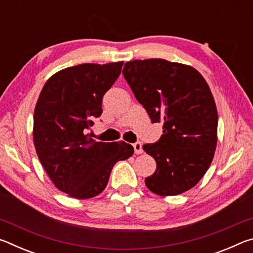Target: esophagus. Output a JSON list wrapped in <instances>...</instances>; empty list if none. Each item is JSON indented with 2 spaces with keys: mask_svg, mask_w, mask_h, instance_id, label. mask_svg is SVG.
<instances>
[{
  "mask_svg": "<svg viewBox=\"0 0 253 253\" xmlns=\"http://www.w3.org/2000/svg\"><path fill=\"white\" fill-rule=\"evenodd\" d=\"M132 146H134V151L136 154H142L143 151V145L140 142H136L135 144H132Z\"/></svg>",
  "mask_w": 253,
  "mask_h": 253,
  "instance_id": "1",
  "label": "esophagus"
}]
</instances>
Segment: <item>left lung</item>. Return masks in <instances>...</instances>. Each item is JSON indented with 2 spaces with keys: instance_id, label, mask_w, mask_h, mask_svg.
<instances>
[{
  "instance_id": "1",
  "label": "left lung",
  "mask_w": 253,
  "mask_h": 253,
  "mask_svg": "<svg viewBox=\"0 0 253 253\" xmlns=\"http://www.w3.org/2000/svg\"><path fill=\"white\" fill-rule=\"evenodd\" d=\"M123 75L152 123H163L160 140L143 146L157 165L145 184L161 196L184 193L204 176L216 148L217 110L208 83L191 66L164 59L128 61Z\"/></svg>"
}]
</instances>
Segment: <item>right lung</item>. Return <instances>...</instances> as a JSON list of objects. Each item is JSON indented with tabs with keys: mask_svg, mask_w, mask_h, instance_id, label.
<instances>
[{
	"mask_svg": "<svg viewBox=\"0 0 253 253\" xmlns=\"http://www.w3.org/2000/svg\"><path fill=\"white\" fill-rule=\"evenodd\" d=\"M123 65L66 68L50 77L38 98L33 115L38 157L55 187L71 198L84 200L101 193L113 166L134 154V147L125 142H96L88 134Z\"/></svg>",
	"mask_w": 253,
	"mask_h": 253,
	"instance_id": "obj_1",
	"label": "right lung"
}]
</instances>
